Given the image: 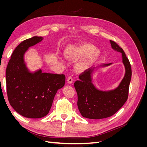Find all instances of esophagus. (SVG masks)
Wrapping results in <instances>:
<instances>
[{"mask_svg": "<svg viewBox=\"0 0 147 147\" xmlns=\"http://www.w3.org/2000/svg\"><path fill=\"white\" fill-rule=\"evenodd\" d=\"M73 82V78L72 77H69L67 78V83L69 84H72Z\"/></svg>", "mask_w": 147, "mask_h": 147, "instance_id": "esophagus-1", "label": "esophagus"}]
</instances>
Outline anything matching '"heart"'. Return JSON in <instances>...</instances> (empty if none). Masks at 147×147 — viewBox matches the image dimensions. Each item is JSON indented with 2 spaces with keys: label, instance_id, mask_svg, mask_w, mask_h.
<instances>
[{
  "label": "heart",
  "instance_id": "b5f03b06",
  "mask_svg": "<svg viewBox=\"0 0 147 147\" xmlns=\"http://www.w3.org/2000/svg\"><path fill=\"white\" fill-rule=\"evenodd\" d=\"M100 54L99 49L89 43L70 47L64 50V55L69 60L77 61L85 57L75 65V69L80 72H84L90 68L99 58Z\"/></svg>",
  "mask_w": 147,
  "mask_h": 147
}]
</instances>
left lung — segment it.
<instances>
[{"mask_svg":"<svg viewBox=\"0 0 147 147\" xmlns=\"http://www.w3.org/2000/svg\"><path fill=\"white\" fill-rule=\"evenodd\" d=\"M110 43L113 50L121 54L125 73L117 87L104 91L96 88L93 83V77L100 68L107 67L113 63L95 67L79 77L80 80L75 82L74 86L78 95V108L84 118L100 119L110 117L121 109L127 99L132 75L131 64L123 49L112 40Z\"/></svg>","mask_w":147,"mask_h":147,"instance_id":"left-lung-1","label":"left lung"}]
</instances>
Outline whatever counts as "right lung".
Returning <instances> with one entry per match:
<instances>
[{
  "label": "right lung",
  "instance_id": "obj_1",
  "mask_svg": "<svg viewBox=\"0 0 147 147\" xmlns=\"http://www.w3.org/2000/svg\"><path fill=\"white\" fill-rule=\"evenodd\" d=\"M40 36L26 39L11 56L6 70L8 101L17 113L26 118H40L49 113L57 90L65 84V75L32 71L25 60L30 47L42 41Z\"/></svg>",
  "mask_w": 147,
  "mask_h": 147
}]
</instances>
